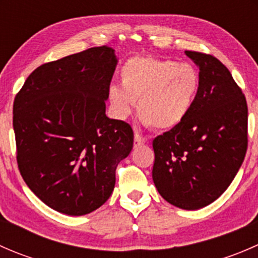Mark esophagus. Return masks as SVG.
I'll return each mask as SVG.
<instances>
[{
	"instance_id": "obj_1",
	"label": "esophagus",
	"mask_w": 258,
	"mask_h": 258,
	"mask_svg": "<svg viewBox=\"0 0 258 258\" xmlns=\"http://www.w3.org/2000/svg\"><path fill=\"white\" fill-rule=\"evenodd\" d=\"M146 144V139L142 137L140 134H135V147H139V146H142Z\"/></svg>"
}]
</instances>
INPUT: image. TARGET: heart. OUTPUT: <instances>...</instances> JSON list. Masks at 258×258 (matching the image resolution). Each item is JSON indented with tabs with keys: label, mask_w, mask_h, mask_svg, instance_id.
<instances>
[{
	"label": "heart",
	"mask_w": 258,
	"mask_h": 258,
	"mask_svg": "<svg viewBox=\"0 0 258 258\" xmlns=\"http://www.w3.org/2000/svg\"><path fill=\"white\" fill-rule=\"evenodd\" d=\"M200 77L194 66L172 59L136 56L121 69V87L107 90L110 108L124 119L137 103L139 117L155 130L178 126L191 111L199 92Z\"/></svg>",
	"instance_id": "1"
}]
</instances>
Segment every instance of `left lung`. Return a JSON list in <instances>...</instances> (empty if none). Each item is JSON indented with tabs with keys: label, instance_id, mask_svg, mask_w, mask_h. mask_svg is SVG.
<instances>
[{
	"label": "left lung",
	"instance_id": "obj_1",
	"mask_svg": "<svg viewBox=\"0 0 258 258\" xmlns=\"http://www.w3.org/2000/svg\"><path fill=\"white\" fill-rule=\"evenodd\" d=\"M200 69L186 118L153 140L158 194L182 210L212 204L237 175L247 151V103L227 67L211 54L186 51Z\"/></svg>",
	"mask_w": 258,
	"mask_h": 258
}]
</instances>
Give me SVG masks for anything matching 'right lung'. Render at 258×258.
Masks as SVG:
<instances>
[{
	"mask_svg": "<svg viewBox=\"0 0 258 258\" xmlns=\"http://www.w3.org/2000/svg\"><path fill=\"white\" fill-rule=\"evenodd\" d=\"M114 49L92 47L37 67L14 102L17 163L48 207L82 216L112 194L117 165L134 147L128 123L106 116Z\"/></svg>",
	"mask_w": 258,
	"mask_h": 258,
	"instance_id": "1",
	"label": "right lung"
}]
</instances>
